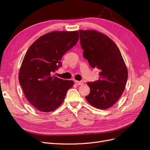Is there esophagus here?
<instances>
[{
	"label": "esophagus",
	"instance_id": "34e87169",
	"mask_svg": "<svg viewBox=\"0 0 150 150\" xmlns=\"http://www.w3.org/2000/svg\"><path fill=\"white\" fill-rule=\"evenodd\" d=\"M75 83L77 85H81V84H83L84 83L83 81H75Z\"/></svg>",
	"mask_w": 150,
	"mask_h": 150
}]
</instances>
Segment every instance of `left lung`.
<instances>
[{
  "mask_svg": "<svg viewBox=\"0 0 150 150\" xmlns=\"http://www.w3.org/2000/svg\"><path fill=\"white\" fill-rule=\"evenodd\" d=\"M83 57L91 67L99 70V79L88 82L89 94L85 97L91 105L106 110L118 101L125 89L128 70L116 44L96 30L79 31Z\"/></svg>",
  "mask_w": 150,
  "mask_h": 150,
  "instance_id": "left-lung-1",
  "label": "left lung"
}]
</instances>
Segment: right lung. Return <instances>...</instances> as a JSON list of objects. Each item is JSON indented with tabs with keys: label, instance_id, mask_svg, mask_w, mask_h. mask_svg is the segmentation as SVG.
<instances>
[{
	"label": "right lung",
	"instance_id": "add662e5",
	"mask_svg": "<svg viewBox=\"0 0 150 150\" xmlns=\"http://www.w3.org/2000/svg\"><path fill=\"white\" fill-rule=\"evenodd\" d=\"M78 39V31H54L42 35L27 51L19 81L27 99L39 111L55 110L73 86L72 81L52 75L62 66V57Z\"/></svg>",
	"mask_w": 150,
	"mask_h": 150
}]
</instances>
